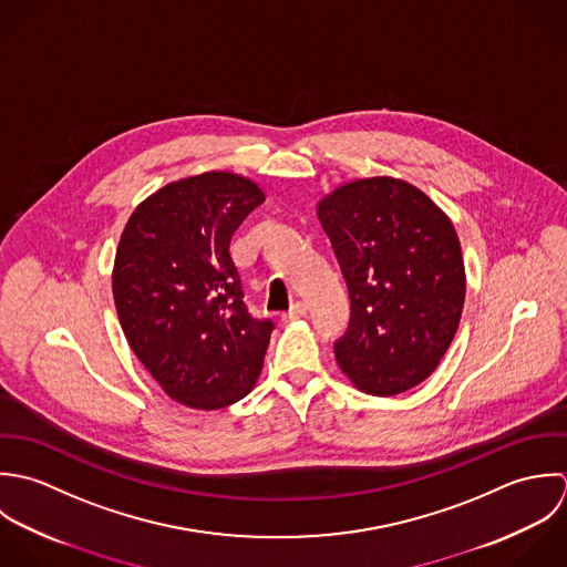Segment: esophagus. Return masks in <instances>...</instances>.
<instances>
[{
    "mask_svg": "<svg viewBox=\"0 0 567 567\" xmlns=\"http://www.w3.org/2000/svg\"><path fill=\"white\" fill-rule=\"evenodd\" d=\"M302 318H307V305H305V302H296V305L282 316L285 322H293V320H302Z\"/></svg>",
    "mask_w": 567,
    "mask_h": 567,
    "instance_id": "1",
    "label": "esophagus"
}]
</instances>
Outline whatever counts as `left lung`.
I'll list each match as a JSON object with an SVG mask.
<instances>
[{
  "label": "left lung",
  "mask_w": 567,
  "mask_h": 567,
  "mask_svg": "<svg viewBox=\"0 0 567 567\" xmlns=\"http://www.w3.org/2000/svg\"><path fill=\"white\" fill-rule=\"evenodd\" d=\"M350 296L336 341L341 372L361 392L394 396L445 357L464 307V262L450 217L394 177L343 184L318 204Z\"/></svg>",
  "instance_id": "left-lung-1"
}]
</instances>
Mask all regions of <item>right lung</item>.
<instances>
[{
  "mask_svg": "<svg viewBox=\"0 0 567 567\" xmlns=\"http://www.w3.org/2000/svg\"><path fill=\"white\" fill-rule=\"evenodd\" d=\"M262 202L251 179L210 171L153 193L120 236L112 276L120 327L182 405L226 408L260 374L274 322L247 311L229 243Z\"/></svg>",
  "mask_w": 567,
  "mask_h": 567,
  "instance_id": "obj_1",
  "label": "right lung"
}]
</instances>
